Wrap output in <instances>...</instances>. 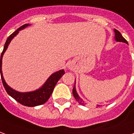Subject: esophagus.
Listing matches in <instances>:
<instances>
[{"label": "esophagus", "mask_w": 134, "mask_h": 134, "mask_svg": "<svg viewBox=\"0 0 134 134\" xmlns=\"http://www.w3.org/2000/svg\"><path fill=\"white\" fill-rule=\"evenodd\" d=\"M67 67H68V69H69V70H71V71L74 70V68L72 63H69V64H68V65H67Z\"/></svg>", "instance_id": "obj_1"}]
</instances>
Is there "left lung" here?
Wrapping results in <instances>:
<instances>
[{
	"label": "left lung",
	"mask_w": 134,
	"mask_h": 134,
	"mask_svg": "<svg viewBox=\"0 0 134 134\" xmlns=\"http://www.w3.org/2000/svg\"><path fill=\"white\" fill-rule=\"evenodd\" d=\"M114 32H115V41L117 42H124V43H126V44H128V42L126 41V39H124L123 36L121 35V34L120 33V32H118V30L115 29H114ZM75 84H76V80H75ZM74 84V89H73V95L74 97V98L76 99V101H77L79 104L82 105H86L87 104V102L84 101V99H82L81 97H79V95L78 94L77 92H76V85ZM97 106H99V105H97Z\"/></svg>",
	"instance_id": "8db88e82"
}]
</instances>
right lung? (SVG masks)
<instances>
[{
  "instance_id": "right-lung-1",
  "label": "right lung",
  "mask_w": 134,
  "mask_h": 134,
  "mask_svg": "<svg viewBox=\"0 0 134 134\" xmlns=\"http://www.w3.org/2000/svg\"><path fill=\"white\" fill-rule=\"evenodd\" d=\"M29 26H30V24H26L23 26H21L17 30H16L14 33H12L6 40L4 47H3V50L1 55V76L2 82H3L5 90L11 97H13L15 100H16L17 102H19L20 104L24 105V106L35 107V106H37V105H42L47 102L53 92L54 88L55 87L57 82L59 81L60 78L62 77L63 75L65 74V71L63 69H62L58 71L53 73V74L50 75L47 81L44 82V84L40 88H39L35 91H32V92H18L16 90L12 89L11 87H9L8 84H6L4 78H3V72H2V59H3V54L5 53V50H7L11 40L14 38V37H16L19 34L20 30L24 29Z\"/></svg>"
}]
</instances>
